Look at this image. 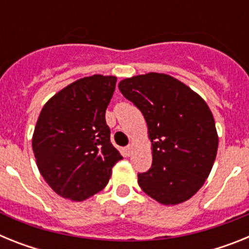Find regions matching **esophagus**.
Masks as SVG:
<instances>
[{"label":"esophagus","mask_w":249,"mask_h":249,"mask_svg":"<svg viewBox=\"0 0 249 249\" xmlns=\"http://www.w3.org/2000/svg\"><path fill=\"white\" fill-rule=\"evenodd\" d=\"M124 152H126L127 156H131L132 153H133V146H132V144H128V146L124 148Z\"/></svg>","instance_id":"esophagus-1"}]
</instances>
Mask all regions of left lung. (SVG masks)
<instances>
[{
    "instance_id": "1",
    "label": "left lung",
    "mask_w": 249,
    "mask_h": 249,
    "mask_svg": "<svg viewBox=\"0 0 249 249\" xmlns=\"http://www.w3.org/2000/svg\"><path fill=\"white\" fill-rule=\"evenodd\" d=\"M121 93L142 112L152 142V167L138 173L146 195L162 204L190 199L214 163L218 135L210 107L199 94L164 73L122 80Z\"/></svg>"
}]
</instances>
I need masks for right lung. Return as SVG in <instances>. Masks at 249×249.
Instances as JSON below:
<instances>
[{"instance_id":"obj_1","label":"right lung","mask_w":249,"mask_h":249,"mask_svg":"<svg viewBox=\"0 0 249 249\" xmlns=\"http://www.w3.org/2000/svg\"><path fill=\"white\" fill-rule=\"evenodd\" d=\"M116 82L114 76L83 77L57 92L39 113L32 137L36 163L63 198L80 202L102 191L122 160L106 123Z\"/></svg>"}]
</instances>
